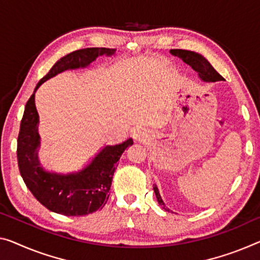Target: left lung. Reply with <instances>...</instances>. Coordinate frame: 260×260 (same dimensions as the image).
I'll return each mask as SVG.
<instances>
[{
    "mask_svg": "<svg viewBox=\"0 0 260 260\" xmlns=\"http://www.w3.org/2000/svg\"><path fill=\"white\" fill-rule=\"evenodd\" d=\"M171 53L173 55H177V57L182 59L183 62H186L187 65H189L191 69L199 74V78L203 80V81L215 82V81H221V80H223L222 75H219L217 72L214 70V67L210 65L209 61L207 60L205 57H202L201 54L197 53V52L177 49V50H171ZM153 189H154L155 197H157V201L159 205L162 207V209H165L166 211H170L169 208H166L165 203L162 202L157 186L153 185Z\"/></svg>",
    "mask_w": 260,
    "mask_h": 260,
    "instance_id": "1",
    "label": "left lung"
}]
</instances>
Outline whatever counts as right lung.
<instances>
[{
	"mask_svg": "<svg viewBox=\"0 0 260 260\" xmlns=\"http://www.w3.org/2000/svg\"><path fill=\"white\" fill-rule=\"evenodd\" d=\"M115 52V49L106 47H87L72 52L54 63L49 73L37 83L36 89L60 72L86 67L99 55H111ZM37 124L38 113L34 93L25 105L17 138L18 169L34 197L49 210L65 216H85L102 209L109 198L117 161L126 147L133 145V139L106 146L86 169L78 173L61 175L50 173L39 166Z\"/></svg>",
	"mask_w": 260,
	"mask_h": 260,
	"instance_id": "1",
	"label": "right lung"
}]
</instances>
